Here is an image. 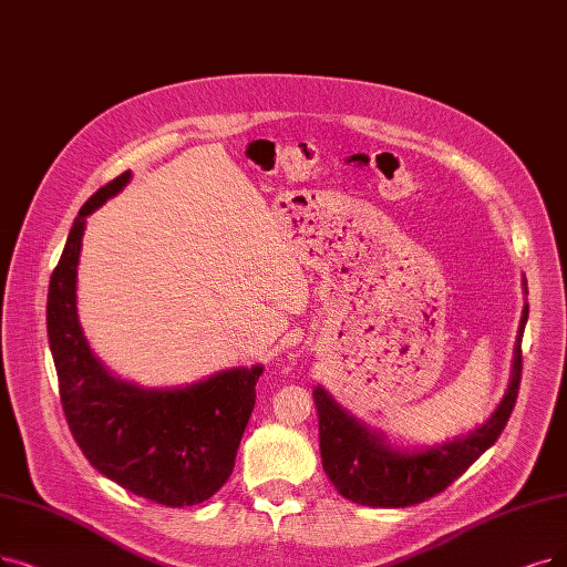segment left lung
I'll list each match as a JSON object with an SVG mask.
<instances>
[{
  "mask_svg": "<svg viewBox=\"0 0 567 567\" xmlns=\"http://www.w3.org/2000/svg\"><path fill=\"white\" fill-rule=\"evenodd\" d=\"M528 305L524 307L518 326L512 383L493 416L477 430H472L470 435L416 451V454L393 451L389 444H383L379 435L370 433L365 425L351 419L342 406H337V402L323 389H316L313 400L319 406L321 461L334 488L358 505L410 507L454 484L501 437L514 412L520 370H524L520 337H524Z\"/></svg>",
  "mask_w": 567,
  "mask_h": 567,
  "instance_id": "obj_1",
  "label": "left lung"
}]
</instances>
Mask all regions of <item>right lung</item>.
<instances>
[{"instance_id": "1", "label": "right lung", "mask_w": 567, "mask_h": 567, "mask_svg": "<svg viewBox=\"0 0 567 567\" xmlns=\"http://www.w3.org/2000/svg\"><path fill=\"white\" fill-rule=\"evenodd\" d=\"M130 181L123 172L81 207L49 286L47 323L72 435L104 477L167 507H190L228 482L262 368H235L174 391L113 379L90 353L76 316L85 218Z\"/></svg>"}]
</instances>
